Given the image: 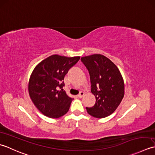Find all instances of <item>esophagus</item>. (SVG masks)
<instances>
[{"label":"esophagus","instance_id":"obj_1","mask_svg":"<svg viewBox=\"0 0 155 155\" xmlns=\"http://www.w3.org/2000/svg\"><path fill=\"white\" fill-rule=\"evenodd\" d=\"M84 95V91H80V94H79L78 95V96L79 97H82V96H83Z\"/></svg>","mask_w":155,"mask_h":155}]
</instances>
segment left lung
I'll return each mask as SVG.
<instances>
[{
	"instance_id": "8db88e82",
	"label": "left lung",
	"mask_w": 155,
	"mask_h": 155,
	"mask_svg": "<svg viewBox=\"0 0 155 155\" xmlns=\"http://www.w3.org/2000/svg\"><path fill=\"white\" fill-rule=\"evenodd\" d=\"M81 61L89 71L91 91L96 104L86 110L90 115L102 118L115 111L124 96V84L118 68L106 57L94 54Z\"/></svg>"
}]
</instances>
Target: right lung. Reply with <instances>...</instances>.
Instances as JSON below:
<instances>
[{
	"mask_svg": "<svg viewBox=\"0 0 155 155\" xmlns=\"http://www.w3.org/2000/svg\"><path fill=\"white\" fill-rule=\"evenodd\" d=\"M80 58L53 55L35 68L29 81V94L34 105L43 115L58 118L68 112L73 98L63 90L64 80Z\"/></svg>",
	"mask_w": 155,
	"mask_h": 155,
	"instance_id": "add662e5",
	"label": "right lung"
}]
</instances>
